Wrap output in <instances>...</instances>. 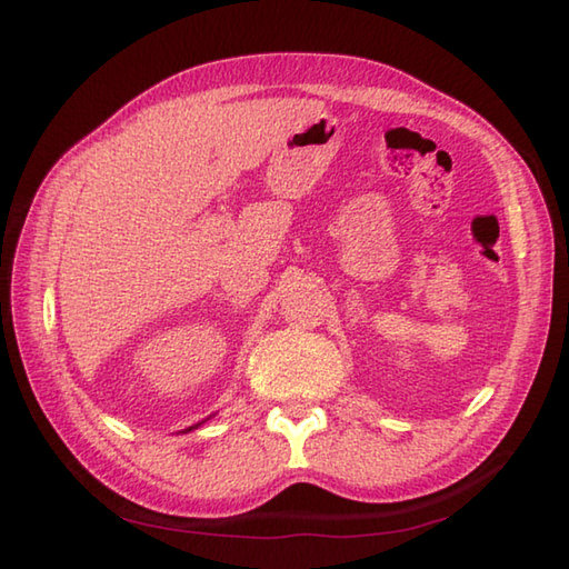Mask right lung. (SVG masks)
I'll list each match as a JSON object with an SVG mask.
<instances>
[{
	"mask_svg": "<svg viewBox=\"0 0 569 569\" xmlns=\"http://www.w3.org/2000/svg\"><path fill=\"white\" fill-rule=\"evenodd\" d=\"M210 418H212V416H210ZM210 418H204V420H210ZM204 420H200V422H196V426H190V428H186V430H183V432H190V430H196V428H200V426H202V422H204Z\"/></svg>",
	"mask_w": 569,
	"mask_h": 569,
	"instance_id": "obj_1",
	"label": "right lung"
}]
</instances>
